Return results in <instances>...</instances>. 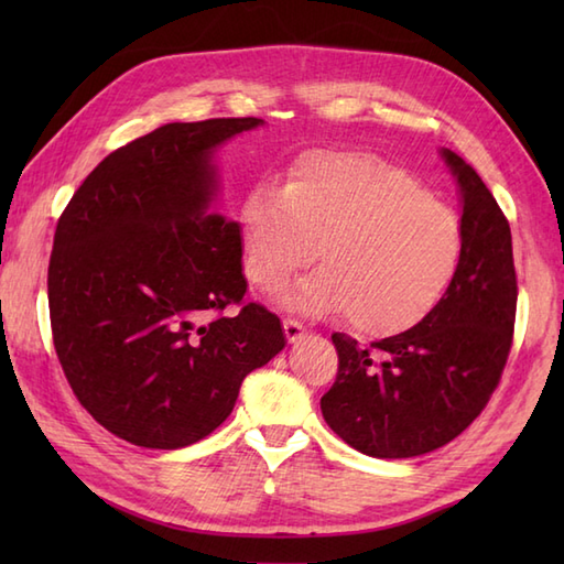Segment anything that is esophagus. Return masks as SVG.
<instances>
[{"label": "esophagus", "instance_id": "esophagus-1", "mask_svg": "<svg viewBox=\"0 0 564 564\" xmlns=\"http://www.w3.org/2000/svg\"><path fill=\"white\" fill-rule=\"evenodd\" d=\"M283 332H285V337H289V341H297L303 337L305 327L295 317H285L283 319Z\"/></svg>", "mask_w": 564, "mask_h": 564}]
</instances>
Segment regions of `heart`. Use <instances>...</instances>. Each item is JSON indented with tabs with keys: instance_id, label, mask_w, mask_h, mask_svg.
<instances>
[{
	"instance_id": "obj_1",
	"label": "heart",
	"mask_w": 564,
	"mask_h": 564,
	"mask_svg": "<svg viewBox=\"0 0 564 564\" xmlns=\"http://www.w3.org/2000/svg\"><path fill=\"white\" fill-rule=\"evenodd\" d=\"M245 273L279 291L313 261L325 267L289 295L310 313L349 310L373 337L410 332L434 313L463 257V223L404 166L370 152L313 150L283 188L257 184L239 208Z\"/></svg>"
}]
</instances>
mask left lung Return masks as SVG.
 Wrapping results in <instances>:
<instances>
[{
    "label": "left lung",
    "mask_w": 564,
    "mask_h": 564,
    "mask_svg": "<svg viewBox=\"0 0 564 564\" xmlns=\"http://www.w3.org/2000/svg\"><path fill=\"white\" fill-rule=\"evenodd\" d=\"M463 198V257L438 307L422 325L361 349L334 332L339 356L322 416L351 448L412 458L446 446L497 390L517 322L511 230L470 164L443 150Z\"/></svg>",
    "instance_id": "1"
}]
</instances>
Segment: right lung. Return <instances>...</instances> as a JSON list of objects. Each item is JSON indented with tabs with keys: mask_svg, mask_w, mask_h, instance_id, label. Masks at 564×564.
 Here are the masks:
<instances>
[{
	"mask_svg": "<svg viewBox=\"0 0 564 564\" xmlns=\"http://www.w3.org/2000/svg\"><path fill=\"white\" fill-rule=\"evenodd\" d=\"M261 118L166 123L111 152L69 198L47 263L57 361L111 434L174 451L213 434L285 346L245 303L239 225L208 213L210 152ZM230 304L237 314L224 315Z\"/></svg>",
	"mask_w": 564,
	"mask_h": 564,
	"instance_id": "add662e5",
	"label": "right lung"
}]
</instances>
